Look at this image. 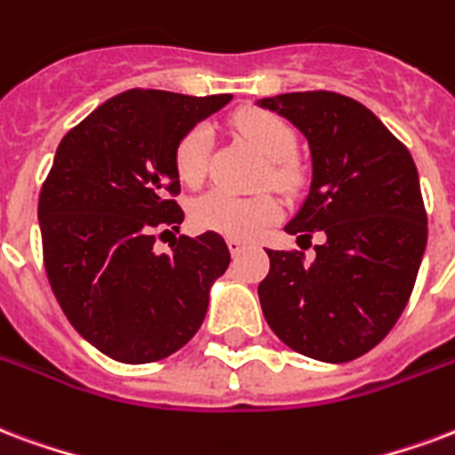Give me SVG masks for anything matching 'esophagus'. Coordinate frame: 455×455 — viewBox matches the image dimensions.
I'll return each instance as SVG.
<instances>
[{
    "label": "esophagus",
    "instance_id": "esophagus-1",
    "mask_svg": "<svg viewBox=\"0 0 455 455\" xmlns=\"http://www.w3.org/2000/svg\"><path fill=\"white\" fill-rule=\"evenodd\" d=\"M227 245H228V251H231V255H238L245 251V241H241V238H228Z\"/></svg>",
    "mask_w": 455,
    "mask_h": 455
}]
</instances>
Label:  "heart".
<instances>
[{"mask_svg": "<svg viewBox=\"0 0 455 455\" xmlns=\"http://www.w3.org/2000/svg\"><path fill=\"white\" fill-rule=\"evenodd\" d=\"M236 130L245 142H251L267 161V171L262 173V183L277 188H291L296 183L291 156L296 151V134L282 117L265 110H241L236 116ZM210 127L197 124L178 140L173 151L178 178L185 185H200L207 173L210 161ZM279 204L272 195L238 197L227 190H210L200 195L190 207V221L200 231H214L228 238H253L262 228L270 227L277 219Z\"/></svg>", "mask_w": 455, "mask_h": 455, "instance_id": "b5f03b06", "label": "heart"}]
</instances>
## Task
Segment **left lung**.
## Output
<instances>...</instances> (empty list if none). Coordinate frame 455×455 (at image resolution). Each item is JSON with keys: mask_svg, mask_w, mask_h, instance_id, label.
I'll list each match as a JSON object with an SVG mask.
<instances>
[{"mask_svg": "<svg viewBox=\"0 0 455 455\" xmlns=\"http://www.w3.org/2000/svg\"><path fill=\"white\" fill-rule=\"evenodd\" d=\"M255 106L304 134L311 185L284 231L325 243L301 255L267 251L262 313L287 347L328 364L366 355L390 332L415 287L427 214L410 151L371 110L332 91H296Z\"/></svg>", "mask_w": 455, "mask_h": 455, "instance_id": "8db88e82", "label": "left lung"}]
</instances>
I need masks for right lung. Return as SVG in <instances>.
<instances>
[{
    "label": "right lung",
    "instance_id": "obj_1",
    "mask_svg": "<svg viewBox=\"0 0 455 455\" xmlns=\"http://www.w3.org/2000/svg\"><path fill=\"white\" fill-rule=\"evenodd\" d=\"M231 99L124 91L57 147L38 202L45 272L74 331L116 362H159L190 342L231 262L214 231L154 251L156 231L185 217L171 200L178 140Z\"/></svg>",
    "mask_w": 455,
    "mask_h": 455
}]
</instances>
